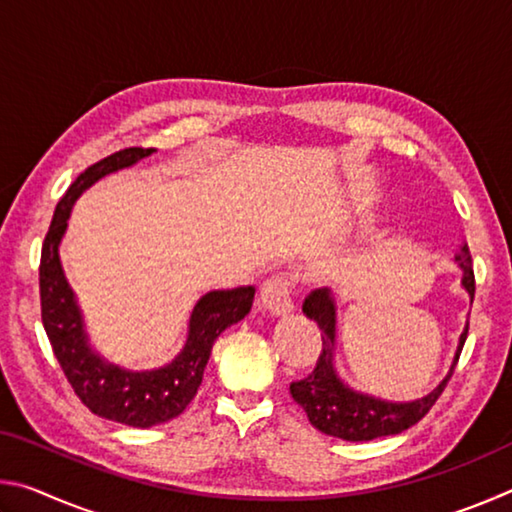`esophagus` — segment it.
Segmentation results:
<instances>
[{"label":"esophagus","mask_w":512,"mask_h":512,"mask_svg":"<svg viewBox=\"0 0 512 512\" xmlns=\"http://www.w3.org/2000/svg\"><path fill=\"white\" fill-rule=\"evenodd\" d=\"M293 282L289 275L277 273L271 275L259 289V298H262V305L271 316H287L293 311Z\"/></svg>","instance_id":"obj_1"}]
</instances>
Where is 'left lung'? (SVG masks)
Masks as SVG:
<instances>
[{
	"label": "left lung",
	"mask_w": 512,
	"mask_h": 512,
	"mask_svg": "<svg viewBox=\"0 0 512 512\" xmlns=\"http://www.w3.org/2000/svg\"><path fill=\"white\" fill-rule=\"evenodd\" d=\"M454 262L461 266L463 289L470 293V300H474V271H472V255L467 244L458 250ZM302 311L309 320L318 323L320 332H323V350L316 361V368L309 377L293 381L291 384V397L296 400L302 409H305L309 422L314 424L318 431L327 433V436L350 440V443H363V440H375L386 436H397V433L413 427L420 422L424 415L445 391L449 377L456 368V361L461 357V350L467 339V327L461 332L458 339V348L454 354L452 366L445 379L433 388L431 393L418 397L413 402H388L381 397H372L368 393H359L350 388L341 379L339 370H336V300L334 293L327 287L311 291L305 298Z\"/></svg>",
	"instance_id": "8db88e82"
}]
</instances>
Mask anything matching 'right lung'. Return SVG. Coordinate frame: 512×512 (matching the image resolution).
I'll list each match as a JSON object with an SVG mask.
<instances>
[{"label": "right lung", "instance_id": "obj_1", "mask_svg": "<svg viewBox=\"0 0 512 512\" xmlns=\"http://www.w3.org/2000/svg\"><path fill=\"white\" fill-rule=\"evenodd\" d=\"M151 153H155V149L133 146V149L112 153L85 169L56 205L40 257L42 325L67 381L81 397V402L99 418L137 429L164 424L187 409L203 381L214 341L219 339L223 329L239 323L248 314L255 298V287L205 293L189 316L183 350L162 368L142 372L126 370L106 361L92 348L79 300L69 287L63 264H60V241L67 232V221L76 198L85 189H90L108 173L133 167Z\"/></svg>", "mask_w": 512, "mask_h": 512}]
</instances>
